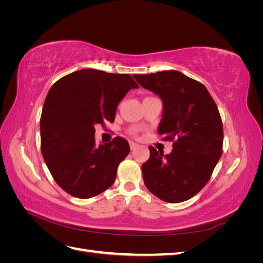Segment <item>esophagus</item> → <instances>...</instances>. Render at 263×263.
I'll list each match as a JSON object with an SVG mask.
<instances>
[{"mask_svg": "<svg viewBox=\"0 0 263 263\" xmlns=\"http://www.w3.org/2000/svg\"><path fill=\"white\" fill-rule=\"evenodd\" d=\"M129 146H130V149H132V150H134V149H136L139 145H138V144H136V142H133V141H130V142H129Z\"/></svg>", "mask_w": 263, "mask_h": 263, "instance_id": "1", "label": "esophagus"}]
</instances>
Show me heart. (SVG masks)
<instances>
[{"instance_id":"heart-1","label":"heart","mask_w":263,"mask_h":263,"mask_svg":"<svg viewBox=\"0 0 263 263\" xmlns=\"http://www.w3.org/2000/svg\"><path fill=\"white\" fill-rule=\"evenodd\" d=\"M132 135H134V136H137V135H138V132L136 130V129H132Z\"/></svg>"}]
</instances>
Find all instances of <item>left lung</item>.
<instances>
[{
	"label": "left lung",
	"instance_id": "obj_1",
	"mask_svg": "<svg viewBox=\"0 0 263 263\" xmlns=\"http://www.w3.org/2000/svg\"><path fill=\"white\" fill-rule=\"evenodd\" d=\"M137 82L163 102L158 134L173 141L171 154L149 146L142 164L147 189L168 203L184 202L206 185L222 154L224 130L216 103L208 89L179 71L135 74Z\"/></svg>",
	"mask_w": 263,
	"mask_h": 263
}]
</instances>
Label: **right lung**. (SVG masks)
<instances>
[{"mask_svg": "<svg viewBox=\"0 0 263 263\" xmlns=\"http://www.w3.org/2000/svg\"><path fill=\"white\" fill-rule=\"evenodd\" d=\"M138 84L130 74L82 69L54 82L41 116V148L55 183L78 198L112 186L119 163L129 154L123 137L97 146L94 125L114 122L118 103Z\"/></svg>", "mask_w": 263, "mask_h": 263, "instance_id": "add662e5", "label": "right lung"}]
</instances>
